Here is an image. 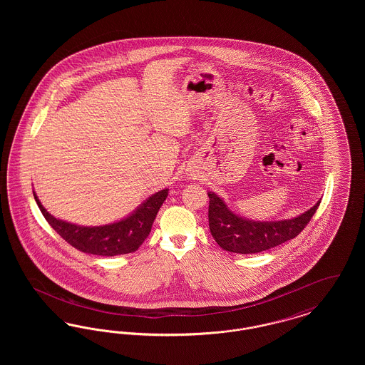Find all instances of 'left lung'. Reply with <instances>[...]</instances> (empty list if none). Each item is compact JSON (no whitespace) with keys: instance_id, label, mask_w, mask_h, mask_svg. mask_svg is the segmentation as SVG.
Listing matches in <instances>:
<instances>
[{"instance_id":"8db88e82","label":"left lung","mask_w":365,"mask_h":365,"mask_svg":"<svg viewBox=\"0 0 365 365\" xmlns=\"http://www.w3.org/2000/svg\"><path fill=\"white\" fill-rule=\"evenodd\" d=\"M208 197L212 237L222 249L240 255L260 253L293 240L309 223L320 205L317 201L312 208L293 219L256 222L234 213L213 191H208Z\"/></svg>"}]
</instances>
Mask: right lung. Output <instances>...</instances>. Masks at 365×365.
<instances>
[{
    "label": "right lung",
    "instance_id": "add662e5",
    "mask_svg": "<svg viewBox=\"0 0 365 365\" xmlns=\"http://www.w3.org/2000/svg\"><path fill=\"white\" fill-rule=\"evenodd\" d=\"M167 195L168 189L157 191L122 220L105 226L86 227L56 219L43 208L34 192L35 201L43 217L64 241L83 253L106 257L138 250L139 246L148 238L157 212Z\"/></svg>",
    "mask_w": 365,
    "mask_h": 365
}]
</instances>
